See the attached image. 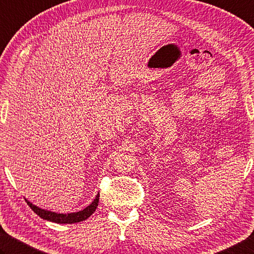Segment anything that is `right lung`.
<instances>
[{"mask_svg":"<svg viewBox=\"0 0 254 254\" xmlns=\"http://www.w3.org/2000/svg\"><path fill=\"white\" fill-rule=\"evenodd\" d=\"M98 201H99V193L96 195V198L93 200L92 203L87 205L85 209L80 210V211L71 212V213H57L54 211H50V210H45V209L37 207V205L33 204L32 202H30L26 199L27 204L30 205L31 209L37 214V216H40L42 219L47 220V221L63 223V224L80 222V221H84V220L89 218L95 212V210H96L97 205H98Z\"/></svg>","mask_w":254,"mask_h":254,"instance_id":"1","label":"right lung"}]
</instances>
